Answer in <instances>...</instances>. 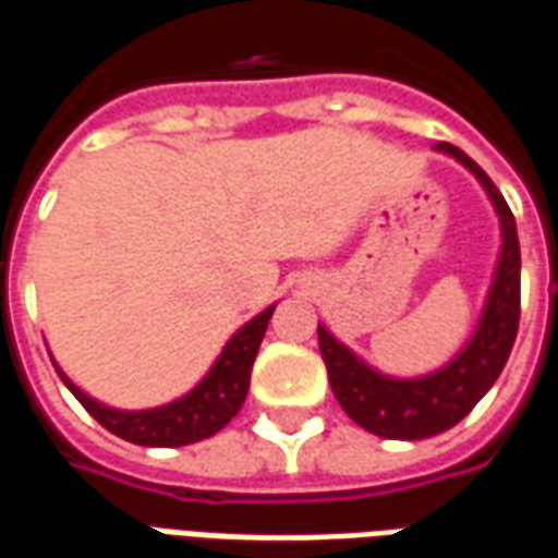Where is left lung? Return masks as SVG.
<instances>
[{"instance_id": "1", "label": "left lung", "mask_w": 558, "mask_h": 558, "mask_svg": "<svg viewBox=\"0 0 558 558\" xmlns=\"http://www.w3.org/2000/svg\"><path fill=\"white\" fill-rule=\"evenodd\" d=\"M436 151L454 158L478 179L499 218L502 244L475 331L454 359L430 374L388 376L319 326V352L335 398L359 427L383 439H427L466 418L502 374L520 323V242L514 215L490 175L466 151L448 143H439Z\"/></svg>"}]
</instances>
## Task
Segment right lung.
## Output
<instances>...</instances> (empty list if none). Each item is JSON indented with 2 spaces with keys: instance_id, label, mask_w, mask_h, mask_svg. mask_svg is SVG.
<instances>
[{
  "instance_id": "right-lung-1",
  "label": "right lung",
  "mask_w": 558,
  "mask_h": 558,
  "mask_svg": "<svg viewBox=\"0 0 558 558\" xmlns=\"http://www.w3.org/2000/svg\"><path fill=\"white\" fill-rule=\"evenodd\" d=\"M275 314V304H268L263 314L247 319L220 350L208 374L196 383L187 395L170 400L155 410H116L101 400L89 398L80 386H74L65 371L53 362L56 374L71 388V395L86 407L92 418L101 427L116 433L119 439L146 448H179V445L199 442L218 430H223L235 412L242 410L247 388H251V371L259 352V343L266 338L268 319Z\"/></svg>"
}]
</instances>
